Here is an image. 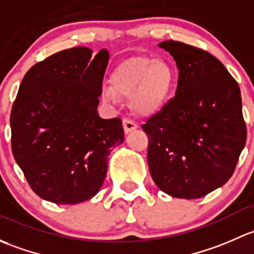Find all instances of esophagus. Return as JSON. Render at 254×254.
Segmentation results:
<instances>
[{
    "instance_id": "1",
    "label": "esophagus",
    "mask_w": 254,
    "mask_h": 254,
    "mask_svg": "<svg viewBox=\"0 0 254 254\" xmlns=\"http://www.w3.org/2000/svg\"><path fill=\"white\" fill-rule=\"evenodd\" d=\"M122 124H124L125 133H130L132 130L137 129V127H138L137 124H135V122L130 119H124Z\"/></svg>"
}]
</instances>
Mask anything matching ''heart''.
<instances>
[{
    "label": "heart",
    "mask_w": 254,
    "mask_h": 254,
    "mask_svg": "<svg viewBox=\"0 0 254 254\" xmlns=\"http://www.w3.org/2000/svg\"><path fill=\"white\" fill-rule=\"evenodd\" d=\"M111 87L103 89V96L111 104L121 98L132 99L139 115H151L160 109L171 90L174 73L163 60L133 56L120 62L110 75Z\"/></svg>",
    "instance_id": "1"
}]
</instances>
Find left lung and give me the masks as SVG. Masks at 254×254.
I'll use <instances>...</instances> for the list:
<instances>
[{"label": "left lung", "instance_id": "8db88e82", "mask_svg": "<svg viewBox=\"0 0 254 254\" xmlns=\"http://www.w3.org/2000/svg\"><path fill=\"white\" fill-rule=\"evenodd\" d=\"M179 68L176 94L142 125L155 185L176 198L197 199L226 184L245 148L241 91L216 57L167 40L159 44Z\"/></svg>", "mask_w": 254, "mask_h": 254}]
</instances>
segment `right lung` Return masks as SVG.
<instances>
[{
	"label": "right lung",
	"mask_w": 254,
	"mask_h": 254,
	"mask_svg": "<svg viewBox=\"0 0 254 254\" xmlns=\"http://www.w3.org/2000/svg\"><path fill=\"white\" fill-rule=\"evenodd\" d=\"M56 52L28 70L10 112L12 153L30 188L56 204H78L103 186L108 156L124 143L120 119H100L108 50Z\"/></svg>",
	"instance_id": "right-lung-1"
}]
</instances>
